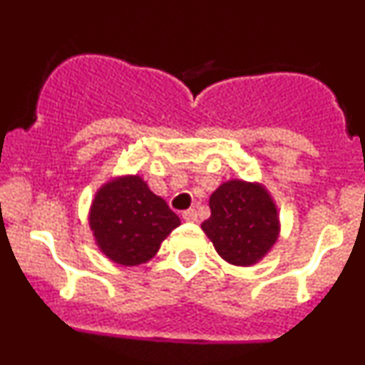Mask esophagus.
Returning a JSON list of instances; mask_svg holds the SVG:
<instances>
[{"label": "esophagus", "instance_id": "1", "mask_svg": "<svg viewBox=\"0 0 365 365\" xmlns=\"http://www.w3.org/2000/svg\"><path fill=\"white\" fill-rule=\"evenodd\" d=\"M182 217L187 220V222H196V220H197V212L194 208H189V210H185V212L182 213Z\"/></svg>", "mask_w": 365, "mask_h": 365}]
</instances>
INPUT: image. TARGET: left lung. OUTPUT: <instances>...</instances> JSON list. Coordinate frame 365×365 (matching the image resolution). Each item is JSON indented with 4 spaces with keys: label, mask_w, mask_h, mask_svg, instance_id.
<instances>
[{
    "label": "left lung",
    "mask_w": 365,
    "mask_h": 365,
    "mask_svg": "<svg viewBox=\"0 0 365 365\" xmlns=\"http://www.w3.org/2000/svg\"><path fill=\"white\" fill-rule=\"evenodd\" d=\"M210 210L212 215L201 227L230 263H256L277 240V210L259 185L240 180L222 183L210 197Z\"/></svg>",
    "instance_id": "left-lung-1"
}]
</instances>
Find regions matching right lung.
Wrapping results in <instances>:
<instances>
[{
    "label": "right lung",
    "mask_w": 365,
    "mask_h": 365,
    "mask_svg": "<svg viewBox=\"0 0 365 365\" xmlns=\"http://www.w3.org/2000/svg\"><path fill=\"white\" fill-rule=\"evenodd\" d=\"M90 226L106 256L134 267L153 257L180 219L139 176H127L98 190Z\"/></svg>",
    "instance_id": "obj_1"
}]
</instances>
